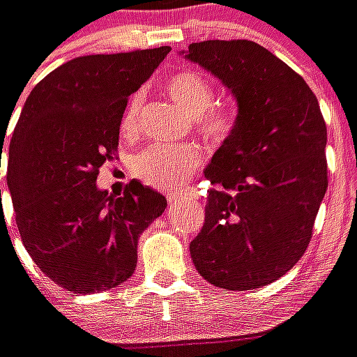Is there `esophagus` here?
<instances>
[{
	"instance_id": "esophagus-1",
	"label": "esophagus",
	"mask_w": 357,
	"mask_h": 357,
	"mask_svg": "<svg viewBox=\"0 0 357 357\" xmlns=\"http://www.w3.org/2000/svg\"><path fill=\"white\" fill-rule=\"evenodd\" d=\"M183 197H187V199L197 200V199H199V191H189V192H170V195H168V202H178V200H179V199H183Z\"/></svg>"
}]
</instances>
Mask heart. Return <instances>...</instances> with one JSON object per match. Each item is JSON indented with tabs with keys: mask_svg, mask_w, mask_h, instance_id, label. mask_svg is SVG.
<instances>
[{
	"mask_svg": "<svg viewBox=\"0 0 357 357\" xmlns=\"http://www.w3.org/2000/svg\"><path fill=\"white\" fill-rule=\"evenodd\" d=\"M168 96L195 117L197 130L208 142H225L236 128V112L229 105L212 104V83L199 71L183 70L174 73L165 84ZM142 98L139 94L128 100L123 115V132H130ZM202 165V153L192 145L153 144L145 147L132 160V172L144 183L157 189H178L191 178Z\"/></svg>",
	"mask_w": 357,
	"mask_h": 357,
	"instance_id": "1",
	"label": "heart"
}]
</instances>
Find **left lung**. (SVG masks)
<instances>
[{"label": "left lung", "mask_w": 357, "mask_h": 357, "mask_svg": "<svg viewBox=\"0 0 357 357\" xmlns=\"http://www.w3.org/2000/svg\"><path fill=\"white\" fill-rule=\"evenodd\" d=\"M187 58L238 100L236 128L206 168L213 189L192 263L223 289L263 287L310 244L327 191L326 121L305 79L255 41L208 39Z\"/></svg>", "instance_id": "8db88e82"}]
</instances>
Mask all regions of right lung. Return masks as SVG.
<instances>
[{
    "mask_svg": "<svg viewBox=\"0 0 357 357\" xmlns=\"http://www.w3.org/2000/svg\"><path fill=\"white\" fill-rule=\"evenodd\" d=\"M168 52L158 47L73 58L41 79L24 104L10 138L7 185L22 244L41 273L68 291H105L130 278L139 234L165 212V197L136 179L112 197L98 191L96 178L117 157L128 98Z\"/></svg>",
    "mask_w": 357,
    "mask_h": 357,
    "instance_id": "add662e5",
    "label": "right lung"
}]
</instances>
